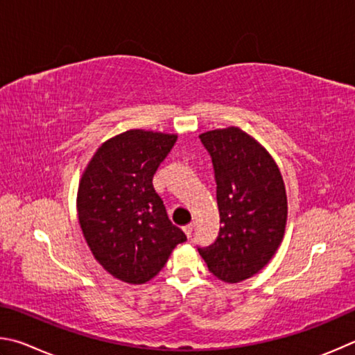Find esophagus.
Listing matches in <instances>:
<instances>
[{
	"label": "esophagus",
	"mask_w": 355,
	"mask_h": 355,
	"mask_svg": "<svg viewBox=\"0 0 355 355\" xmlns=\"http://www.w3.org/2000/svg\"><path fill=\"white\" fill-rule=\"evenodd\" d=\"M193 229H195V226L191 225V223H190V225H187V226H184V232H185V235H187L189 239L191 237V234H193Z\"/></svg>",
	"instance_id": "esophagus-1"
}]
</instances>
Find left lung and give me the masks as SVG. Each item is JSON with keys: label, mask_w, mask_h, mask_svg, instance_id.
Here are the masks:
<instances>
[{"label": "left lung", "mask_w": 355, "mask_h": 355, "mask_svg": "<svg viewBox=\"0 0 355 355\" xmlns=\"http://www.w3.org/2000/svg\"><path fill=\"white\" fill-rule=\"evenodd\" d=\"M212 159L220 232L198 246L209 271L227 284L259 272L275 256L287 223L281 171L266 149L239 128L200 135Z\"/></svg>", "instance_id": "left-lung-1"}]
</instances>
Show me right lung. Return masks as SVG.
I'll return each instance as SVG.
<instances>
[{"label":"right lung","instance_id":"obj_1","mask_svg":"<svg viewBox=\"0 0 355 355\" xmlns=\"http://www.w3.org/2000/svg\"><path fill=\"white\" fill-rule=\"evenodd\" d=\"M178 137L134 129L98 148L83 174L78 216L93 256L112 276L145 284L187 237L168 218L153 178Z\"/></svg>","mask_w":355,"mask_h":355}]
</instances>
